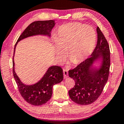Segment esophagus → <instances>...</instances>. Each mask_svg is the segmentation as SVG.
<instances>
[{"mask_svg": "<svg viewBox=\"0 0 124 124\" xmlns=\"http://www.w3.org/2000/svg\"><path fill=\"white\" fill-rule=\"evenodd\" d=\"M63 75H64V78H67V77H68V71L67 70H65V69H63Z\"/></svg>", "mask_w": 124, "mask_h": 124, "instance_id": "34e87169", "label": "esophagus"}]
</instances>
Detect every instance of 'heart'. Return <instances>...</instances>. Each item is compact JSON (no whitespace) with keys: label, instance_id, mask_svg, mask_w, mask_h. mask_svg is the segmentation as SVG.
Segmentation results:
<instances>
[{"label":"heart","instance_id":"b5f03b06","mask_svg":"<svg viewBox=\"0 0 124 124\" xmlns=\"http://www.w3.org/2000/svg\"><path fill=\"white\" fill-rule=\"evenodd\" d=\"M96 34L94 29L80 23L62 25L58 29L56 43V56L58 62L67 57L75 64L83 62L89 57L95 47Z\"/></svg>","mask_w":124,"mask_h":124}]
</instances>
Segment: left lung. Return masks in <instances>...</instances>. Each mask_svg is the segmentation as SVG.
I'll use <instances>...</instances> for the list:
<instances>
[{
	"instance_id": "8db88e82",
	"label": "left lung",
	"mask_w": 124,
	"mask_h": 124,
	"mask_svg": "<svg viewBox=\"0 0 124 124\" xmlns=\"http://www.w3.org/2000/svg\"><path fill=\"white\" fill-rule=\"evenodd\" d=\"M97 43L89 58L68 72L69 77L75 81V85L68 91L73 102L80 105L93 103L101 95L108 81L110 66L109 46L99 27L96 28ZM102 60L100 70L92 68L93 62Z\"/></svg>"
}]
</instances>
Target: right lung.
I'll return each mask as SVG.
<instances>
[{"label": "right lung", "instance_id": "obj_1", "mask_svg": "<svg viewBox=\"0 0 124 124\" xmlns=\"http://www.w3.org/2000/svg\"><path fill=\"white\" fill-rule=\"evenodd\" d=\"M54 26V20L38 21L31 23L18 38L15 45L14 52L17 44L21 40L39 34L47 35L50 37ZM12 65L14 77L17 85L18 91L27 102L33 106H41L49 101L52 96L53 86L61 83L63 79L62 68L60 66H54L48 69L39 82L33 85H26L22 83L15 72L14 57Z\"/></svg>", "mask_w": 124, "mask_h": 124}]
</instances>
